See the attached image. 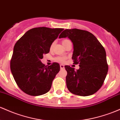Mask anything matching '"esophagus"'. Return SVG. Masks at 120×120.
I'll list each match as a JSON object with an SVG mask.
<instances>
[{
	"instance_id": "1",
	"label": "esophagus",
	"mask_w": 120,
	"mask_h": 120,
	"mask_svg": "<svg viewBox=\"0 0 120 120\" xmlns=\"http://www.w3.org/2000/svg\"><path fill=\"white\" fill-rule=\"evenodd\" d=\"M60 69H63L64 68V65H63V64H60Z\"/></svg>"
}]
</instances>
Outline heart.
<instances>
[{
	"instance_id": "obj_1",
	"label": "heart",
	"mask_w": 120,
	"mask_h": 120,
	"mask_svg": "<svg viewBox=\"0 0 120 120\" xmlns=\"http://www.w3.org/2000/svg\"><path fill=\"white\" fill-rule=\"evenodd\" d=\"M69 41V40H68V39H64V40L62 41L63 45L65 44V43H67L68 41ZM53 44H52V45H51V48L53 47ZM55 60H56V61H59V62L62 63V62H64V61L66 60V57H56L55 59Z\"/></svg>"
}]
</instances>
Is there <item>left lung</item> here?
I'll return each mask as SVG.
<instances>
[{
  "mask_svg": "<svg viewBox=\"0 0 120 120\" xmlns=\"http://www.w3.org/2000/svg\"><path fill=\"white\" fill-rule=\"evenodd\" d=\"M68 37L73 44L72 59L80 68L65 65L67 86L76 95L88 96L98 91L105 79L108 65L103 46L93 34L79 29L65 30L59 38Z\"/></svg>",
  "mask_w": 120,
  "mask_h": 120,
  "instance_id": "left-lung-1",
  "label": "left lung"
}]
</instances>
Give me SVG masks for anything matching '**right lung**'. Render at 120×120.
<instances>
[{"mask_svg": "<svg viewBox=\"0 0 120 120\" xmlns=\"http://www.w3.org/2000/svg\"><path fill=\"white\" fill-rule=\"evenodd\" d=\"M63 28L37 27L31 29L16 43L10 62L15 82L26 94L34 96L47 93L60 69L53 63L47 66L41 62L43 55L49 53L50 47Z\"/></svg>", "mask_w": 120, "mask_h": 120, "instance_id": "1", "label": "right lung"}]
</instances>
